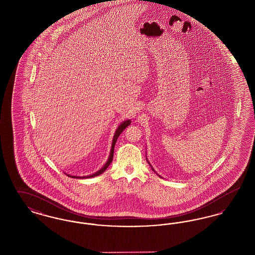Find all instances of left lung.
<instances>
[{
    "mask_svg": "<svg viewBox=\"0 0 255 255\" xmlns=\"http://www.w3.org/2000/svg\"><path fill=\"white\" fill-rule=\"evenodd\" d=\"M147 161H148V160H147ZM148 163H149V161H148ZM149 164H150V163H149ZM150 165H151V164H150ZM151 167H152V166H151ZM152 170H153V171H154V172H155V173H157V172H156V171H155V170H154V168H153V167H152ZM157 175H158V174H157ZM158 177H160V176H159V175H158ZM160 178H161V177H160Z\"/></svg>",
    "mask_w": 255,
    "mask_h": 255,
    "instance_id": "1",
    "label": "left lung"
}]
</instances>
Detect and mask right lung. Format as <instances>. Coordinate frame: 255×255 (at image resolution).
I'll list each match as a JSON object with an SVG mask.
<instances>
[{"label": "right lung", "instance_id": "1", "mask_svg": "<svg viewBox=\"0 0 255 255\" xmlns=\"http://www.w3.org/2000/svg\"><path fill=\"white\" fill-rule=\"evenodd\" d=\"M131 124V121L130 120H126V121H124V122H122L120 125H119V127H118V129L116 130V133L114 134V137H113V141H112V147H111V152H110V156L109 158H108V160L106 161V163L100 168V169L97 171L96 173H94V174H92V175H89V176H83V177H77V176H72V175H70V174H67L69 177H71V178H76V179H87V178H93V177H97L98 175H100V174H102L105 170L108 168V166L110 165V163L112 162V160H113V157H114V149H115V145H116V142H117V140H118V137L120 136V134L123 132V130L126 128V127H128L129 125Z\"/></svg>", "mask_w": 255, "mask_h": 255}]
</instances>
